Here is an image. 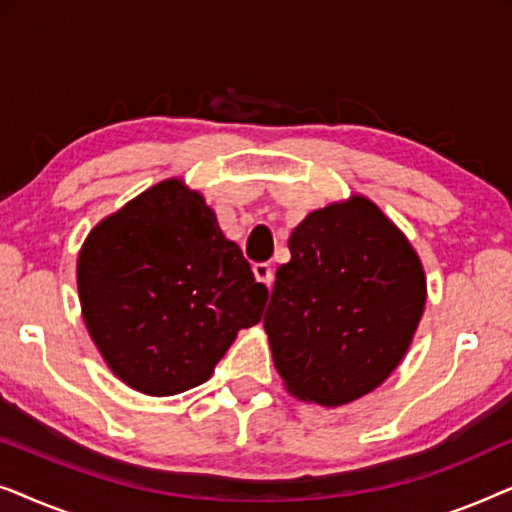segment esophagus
<instances>
[{"label":"esophagus","instance_id":"esophagus-1","mask_svg":"<svg viewBox=\"0 0 512 512\" xmlns=\"http://www.w3.org/2000/svg\"><path fill=\"white\" fill-rule=\"evenodd\" d=\"M254 277L256 282H261L265 286H272L275 282V272H272L270 263H254Z\"/></svg>","mask_w":512,"mask_h":512}]
</instances>
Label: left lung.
I'll return each mask as SVG.
<instances>
[{
  "mask_svg": "<svg viewBox=\"0 0 512 512\" xmlns=\"http://www.w3.org/2000/svg\"><path fill=\"white\" fill-rule=\"evenodd\" d=\"M289 249L263 319L277 373L300 401L352 403L408 352L426 303L422 261L363 195L307 214Z\"/></svg>",
  "mask_w": 512,
  "mask_h": 512,
  "instance_id": "1",
  "label": "left lung"
}]
</instances>
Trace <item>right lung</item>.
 <instances>
[{"label": "right lung", "instance_id": "obj_1", "mask_svg": "<svg viewBox=\"0 0 512 512\" xmlns=\"http://www.w3.org/2000/svg\"><path fill=\"white\" fill-rule=\"evenodd\" d=\"M83 321L118 380L149 396L198 387L268 289L198 191L167 179L90 230L76 263Z\"/></svg>", "mask_w": 512, "mask_h": 512}]
</instances>
